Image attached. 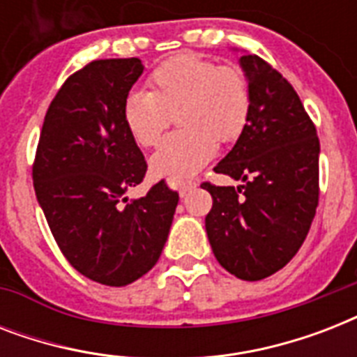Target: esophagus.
Returning <instances> with one entry per match:
<instances>
[{
	"mask_svg": "<svg viewBox=\"0 0 357 357\" xmlns=\"http://www.w3.org/2000/svg\"><path fill=\"white\" fill-rule=\"evenodd\" d=\"M196 187H198V181H192V179L181 181V183H179V195H181V196L189 195L190 190H195Z\"/></svg>",
	"mask_w": 357,
	"mask_h": 357,
	"instance_id": "esophagus-1",
	"label": "esophagus"
}]
</instances>
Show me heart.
Listing matches in <instances>:
<instances>
[{
  "mask_svg": "<svg viewBox=\"0 0 357 357\" xmlns=\"http://www.w3.org/2000/svg\"><path fill=\"white\" fill-rule=\"evenodd\" d=\"M150 92H129L122 119L131 139L150 148L176 114L179 131L162 139L150 159L155 178L185 179L217 153V140L241 139L252 114V83L241 66L218 64L198 53H178L148 75Z\"/></svg>",
  "mask_w": 357,
  "mask_h": 357,
  "instance_id": "heart-1",
  "label": "heart"
}]
</instances>
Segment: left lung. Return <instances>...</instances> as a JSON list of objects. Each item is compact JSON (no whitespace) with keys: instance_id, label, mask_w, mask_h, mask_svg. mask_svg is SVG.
Returning a JSON list of instances; mask_svg holds the SVG:
<instances>
[{"instance_id":"obj_1","label":"left lung","mask_w":357,"mask_h":357,"mask_svg":"<svg viewBox=\"0 0 357 357\" xmlns=\"http://www.w3.org/2000/svg\"><path fill=\"white\" fill-rule=\"evenodd\" d=\"M252 114L234 150L215 167L243 185L202 183L213 198L206 231L217 261L257 282L287 265L319 206V137L293 85L259 55H243Z\"/></svg>"}]
</instances>
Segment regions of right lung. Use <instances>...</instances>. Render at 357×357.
Instances as JSON below:
<instances>
[{
	"label": "right lung",
	"instance_id": "1",
	"mask_svg": "<svg viewBox=\"0 0 357 357\" xmlns=\"http://www.w3.org/2000/svg\"><path fill=\"white\" fill-rule=\"evenodd\" d=\"M140 59H96L64 81L47 107L33 185L47 226L70 265L92 282L123 287L155 265L178 206L165 179L148 195V165L122 119Z\"/></svg>",
	"mask_w": 357,
	"mask_h": 357
}]
</instances>
